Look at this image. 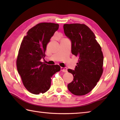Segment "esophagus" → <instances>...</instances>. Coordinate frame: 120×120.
Instances as JSON below:
<instances>
[{
  "label": "esophagus",
  "mask_w": 120,
  "mask_h": 120,
  "mask_svg": "<svg viewBox=\"0 0 120 120\" xmlns=\"http://www.w3.org/2000/svg\"><path fill=\"white\" fill-rule=\"evenodd\" d=\"M61 71H62L64 72H67V69L66 67H61Z\"/></svg>",
  "instance_id": "esophagus-1"
}]
</instances>
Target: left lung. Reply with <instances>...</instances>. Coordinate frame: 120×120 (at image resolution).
Masks as SVG:
<instances>
[{"label": "left lung", "instance_id": "obj_1", "mask_svg": "<svg viewBox=\"0 0 120 120\" xmlns=\"http://www.w3.org/2000/svg\"><path fill=\"white\" fill-rule=\"evenodd\" d=\"M65 35L71 43V53L78 56L75 70L68 69L74 80L68 85L69 90L81 96L90 92L96 86L103 73V54L95 35L85 24H64Z\"/></svg>", "mask_w": 120, "mask_h": 120}]
</instances>
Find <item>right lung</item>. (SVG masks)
Returning a JSON list of instances; mask_svg holds the SVG:
<instances>
[{"label":"right lung","instance_id":"obj_1","mask_svg":"<svg viewBox=\"0 0 120 120\" xmlns=\"http://www.w3.org/2000/svg\"><path fill=\"white\" fill-rule=\"evenodd\" d=\"M59 26L58 24L39 23L28 30L22 40L16 61L17 71L24 86L33 94L47 92L51 77L60 70L59 65L41 61L45 56L46 45Z\"/></svg>","mask_w":120,"mask_h":120}]
</instances>
